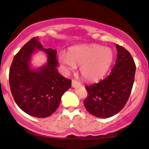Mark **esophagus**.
I'll list each match as a JSON object with an SVG mask.
<instances>
[{"mask_svg": "<svg viewBox=\"0 0 149 149\" xmlns=\"http://www.w3.org/2000/svg\"><path fill=\"white\" fill-rule=\"evenodd\" d=\"M80 83H79V81H77L76 80H73L72 81V86L73 87H76L77 86H79Z\"/></svg>", "mask_w": 149, "mask_h": 149, "instance_id": "obj_1", "label": "esophagus"}]
</instances>
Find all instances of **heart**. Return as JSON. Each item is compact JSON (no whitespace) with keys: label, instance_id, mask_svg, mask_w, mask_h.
<instances>
[{"label":"heart","instance_id":"1","mask_svg":"<svg viewBox=\"0 0 149 149\" xmlns=\"http://www.w3.org/2000/svg\"><path fill=\"white\" fill-rule=\"evenodd\" d=\"M113 60L112 49L99 45L73 46L68 53L61 52L59 55L60 62L67 70H73L76 65H81V74L88 81H96L103 78Z\"/></svg>","mask_w":149,"mask_h":149}]
</instances>
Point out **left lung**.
<instances>
[{
	"label": "left lung",
	"instance_id": "left-lung-1",
	"mask_svg": "<svg viewBox=\"0 0 149 149\" xmlns=\"http://www.w3.org/2000/svg\"><path fill=\"white\" fill-rule=\"evenodd\" d=\"M118 56L111 73L99 83L86 86L88 95L84 104L94 116L108 118L125 107L131 93L136 73V64L130 52L116 45Z\"/></svg>",
	"mask_w": 149,
	"mask_h": 149
}]
</instances>
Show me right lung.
I'll list each match as a JSON object with an SVG mask.
<instances>
[{
	"instance_id": "add662e5",
	"label": "right lung",
	"mask_w": 149,
	"mask_h": 149,
	"mask_svg": "<svg viewBox=\"0 0 149 149\" xmlns=\"http://www.w3.org/2000/svg\"><path fill=\"white\" fill-rule=\"evenodd\" d=\"M37 50L47 55L48 61L38 69L31 67V56ZM57 51L43 47L34 37L14 56L9 70L12 96L21 109L31 116L47 118L59 106L61 97L71 86V80L58 72Z\"/></svg>"
}]
</instances>
